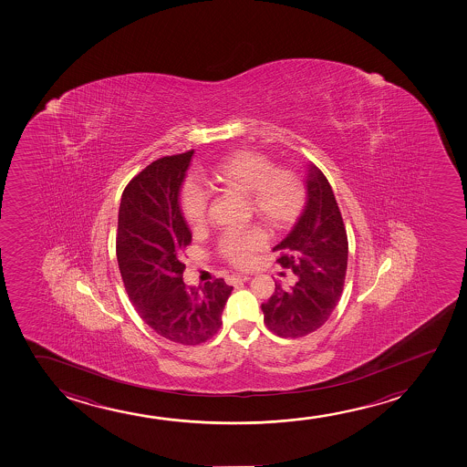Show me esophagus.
Masks as SVG:
<instances>
[{"label": "esophagus", "mask_w": 467, "mask_h": 467, "mask_svg": "<svg viewBox=\"0 0 467 467\" xmlns=\"http://www.w3.org/2000/svg\"><path fill=\"white\" fill-rule=\"evenodd\" d=\"M231 282H245L249 281L250 275H231L230 277H228Z\"/></svg>", "instance_id": "1"}]
</instances>
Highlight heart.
I'll return each instance as SVG.
<instances>
[{"label": "heart", "instance_id": "obj_1", "mask_svg": "<svg viewBox=\"0 0 467 467\" xmlns=\"http://www.w3.org/2000/svg\"><path fill=\"white\" fill-rule=\"evenodd\" d=\"M215 185L247 196L250 211L271 230H287L298 220L306 202V190L300 175L275 164L255 151H236L224 156L209 172ZM180 207L192 230L207 220V194L198 185L186 183L180 192ZM266 236L260 228L224 233L218 250L234 265L247 263Z\"/></svg>", "mask_w": 467, "mask_h": 467}]
</instances>
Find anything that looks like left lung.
I'll return each instance as SVG.
<instances>
[{
  "mask_svg": "<svg viewBox=\"0 0 467 467\" xmlns=\"http://www.w3.org/2000/svg\"><path fill=\"white\" fill-rule=\"evenodd\" d=\"M306 205L282 243L277 263L295 284L275 282L263 303L265 324L282 338H300L326 324L338 303L348 268V236L332 186L314 164L307 166Z\"/></svg>",
  "mask_w": 467,
  "mask_h": 467,
  "instance_id": "8db88e82",
  "label": "left lung"
}]
</instances>
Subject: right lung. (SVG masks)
Here are the masks:
<instances>
[{
  "instance_id": "add662e5",
  "label": "right lung",
  "mask_w": 467,
  "mask_h": 467,
  "mask_svg": "<svg viewBox=\"0 0 467 467\" xmlns=\"http://www.w3.org/2000/svg\"><path fill=\"white\" fill-rule=\"evenodd\" d=\"M192 153L153 161L129 182L116 234L118 265L137 313L158 335L180 345H201L218 332L233 290L223 279L198 288L183 282L192 231L180 190Z\"/></svg>"
}]
</instances>
